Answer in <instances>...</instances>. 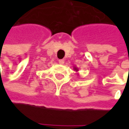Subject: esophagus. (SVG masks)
Masks as SVG:
<instances>
[{
  "label": "esophagus",
  "mask_w": 129,
  "mask_h": 129,
  "mask_svg": "<svg viewBox=\"0 0 129 129\" xmlns=\"http://www.w3.org/2000/svg\"><path fill=\"white\" fill-rule=\"evenodd\" d=\"M58 63L60 64H63L64 63V60H58Z\"/></svg>",
  "instance_id": "obj_1"
}]
</instances>
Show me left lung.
Here are the masks:
<instances>
[{
    "mask_svg": "<svg viewBox=\"0 0 129 129\" xmlns=\"http://www.w3.org/2000/svg\"><path fill=\"white\" fill-rule=\"evenodd\" d=\"M74 70H75V72H78V68L76 67V66H74Z\"/></svg>",
    "mask_w": 129,
    "mask_h": 129,
    "instance_id": "8db88e82",
    "label": "left lung"
}]
</instances>
